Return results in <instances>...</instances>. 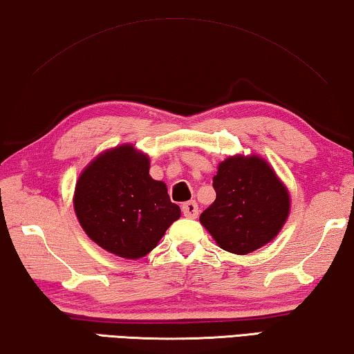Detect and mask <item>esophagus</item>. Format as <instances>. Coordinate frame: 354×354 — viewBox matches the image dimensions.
Returning <instances> with one entry per match:
<instances>
[{
	"label": "esophagus",
	"mask_w": 354,
	"mask_h": 354,
	"mask_svg": "<svg viewBox=\"0 0 354 354\" xmlns=\"http://www.w3.org/2000/svg\"><path fill=\"white\" fill-rule=\"evenodd\" d=\"M182 212L183 215L187 216V218H196L199 214L198 210V204L194 203V201H188V203H183L182 204Z\"/></svg>",
	"instance_id": "1"
}]
</instances>
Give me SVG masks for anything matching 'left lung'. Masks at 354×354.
<instances>
[{"label": "left lung", "mask_w": 354, "mask_h": 354, "mask_svg": "<svg viewBox=\"0 0 354 354\" xmlns=\"http://www.w3.org/2000/svg\"><path fill=\"white\" fill-rule=\"evenodd\" d=\"M216 199L199 216L216 245L248 254L279 236L291 210L286 185L259 155L237 153L218 165Z\"/></svg>", "instance_id": "1"}]
</instances>
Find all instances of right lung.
I'll return each mask as SVG.
<instances>
[{
    "mask_svg": "<svg viewBox=\"0 0 354 354\" xmlns=\"http://www.w3.org/2000/svg\"><path fill=\"white\" fill-rule=\"evenodd\" d=\"M149 171V155L123 144L91 160L75 183L73 203L80 226L115 257H145L180 218L166 183L151 178Z\"/></svg>",
    "mask_w": 354,
    "mask_h": 354,
    "instance_id": "right-lung-1",
    "label": "right lung"
}]
</instances>
